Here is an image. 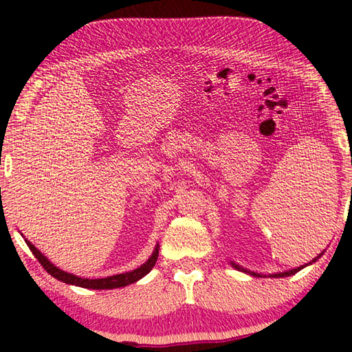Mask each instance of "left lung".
<instances>
[{
  "label": "left lung",
  "mask_w": 352,
  "mask_h": 352,
  "mask_svg": "<svg viewBox=\"0 0 352 352\" xmlns=\"http://www.w3.org/2000/svg\"><path fill=\"white\" fill-rule=\"evenodd\" d=\"M323 254V253H320L317 258L315 259H312L311 262H309V264H305V265H301V267H296V269H292V270H287V272H279V273H272V275H269L270 278H284V276H290V275H295L296 272H300L301 269H305V267H307V265H311L312 262H315L317 261L320 256ZM230 264H231V267H234L236 270H239V272H243V273H248V275H252V276H258V278H262L264 276L265 278V275H261V273H256V272H250V270H247V269H243V267H241L239 264H236V262H233V261H230Z\"/></svg>",
  "instance_id": "left-lung-1"
}]
</instances>
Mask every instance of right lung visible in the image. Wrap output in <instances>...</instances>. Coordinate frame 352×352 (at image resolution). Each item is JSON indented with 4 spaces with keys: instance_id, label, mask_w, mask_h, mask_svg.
Instances as JSON below:
<instances>
[{
    "instance_id": "right-lung-1",
    "label": "right lung",
    "mask_w": 352,
    "mask_h": 352,
    "mask_svg": "<svg viewBox=\"0 0 352 352\" xmlns=\"http://www.w3.org/2000/svg\"><path fill=\"white\" fill-rule=\"evenodd\" d=\"M29 250H31L32 254L38 259V262L43 265V269L50 273L51 276H54L56 279L62 283H67L71 285H77V287H83V289H94V290H107V289H118V287H126L129 284H133L136 281H140L141 278H144L148 272L153 269L155 262L158 259V248L160 245L157 243L155 245V250L151 254L144 264L140 265L138 269H135L132 272H126V273H119V275H113V276H107V278H99V279H88V278H80L76 276L73 273L63 272L56 267L52 262L46 258V256L40 252L38 248H35L31 242L25 239Z\"/></svg>"
}]
</instances>
